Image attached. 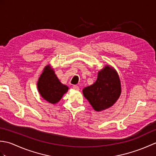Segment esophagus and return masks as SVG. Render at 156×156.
Returning a JSON list of instances; mask_svg holds the SVG:
<instances>
[{
    "label": "esophagus",
    "mask_w": 156,
    "mask_h": 156,
    "mask_svg": "<svg viewBox=\"0 0 156 156\" xmlns=\"http://www.w3.org/2000/svg\"><path fill=\"white\" fill-rule=\"evenodd\" d=\"M73 88H74V90H80V88H79V87H78V86H77V85H74V86H73Z\"/></svg>",
    "instance_id": "34e87169"
}]
</instances>
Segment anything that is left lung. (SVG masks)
Returning <instances> with one entry per match:
<instances>
[{"label":"left lung","instance_id":"left-lung-1","mask_svg":"<svg viewBox=\"0 0 156 156\" xmlns=\"http://www.w3.org/2000/svg\"><path fill=\"white\" fill-rule=\"evenodd\" d=\"M82 93L96 111L110 108L121 94V80L117 72L110 65H106L98 71L94 83L85 87Z\"/></svg>","mask_w":156,"mask_h":156}]
</instances>
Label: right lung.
Instances as JSON below:
<instances>
[{
  "label": "right lung",
  "instance_id": "add662e5",
  "mask_svg": "<svg viewBox=\"0 0 156 156\" xmlns=\"http://www.w3.org/2000/svg\"><path fill=\"white\" fill-rule=\"evenodd\" d=\"M37 90L44 100L55 105L68 92V87L59 81L54 69L48 64L45 66L38 79Z\"/></svg>",
  "mask_w": 156,
  "mask_h": 156
}]
</instances>
